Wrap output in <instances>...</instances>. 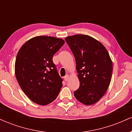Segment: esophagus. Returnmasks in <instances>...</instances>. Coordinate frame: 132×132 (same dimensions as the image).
Instances as JSON below:
<instances>
[{"label": "esophagus", "mask_w": 132, "mask_h": 132, "mask_svg": "<svg viewBox=\"0 0 132 132\" xmlns=\"http://www.w3.org/2000/svg\"><path fill=\"white\" fill-rule=\"evenodd\" d=\"M68 79H69V76L68 75H66L64 77V79L65 81H68Z\"/></svg>", "instance_id": "1"}]
</instances>
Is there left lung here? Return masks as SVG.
Listing matches in <instances>:
<instances>
[{
  "label": "left lung",
  "mask_w": 132,
  "mask_h": 132,
  "mask_svg": "<svg viewBox=\"0 0 132 132\" xmlns=\"http://www.w3.org/2000/svg\"><path fill=\"white\" fill-rule=\"evenodd\" d=\"M75 56L80 86L75 97L92 105L105 94L112 73V62L102 43L90 36L75 35L65 38Z\"/></svg>",
  "instance_id": "8db88e82"
}]
</instances>
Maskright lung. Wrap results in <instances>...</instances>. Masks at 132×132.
<instances>
[{
	"label": "right lung",
	"mask_w": 132,
	"mask_h": 132,
	"mask_svg": "<svg viewBox=\"0 0 132 132\" xmlns=\"http://www.w3.org/2000/svg\"><path fill=\"white\" fill-rule=\"evenodd\" d=\"M61 38L48 36L32 38L16 55L15 72L20 86L33 102L45 105L56 99L63 86L53 56L64 45Z\"/></svg>",
	"instance_id": "add662e5"
}]
</instances>
